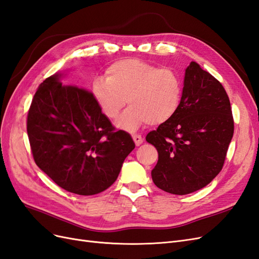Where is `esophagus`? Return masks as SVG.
Wrapping results in <instances>:
<instances>
[{"instance_id":"1","label":"esophagus","mask_w":259,"mask_h":259,"mask_svg":"<svg viewBox=\"0 0 259 259\" xmlns=\"http://www.w3.org/2000/svg\"><path fill=\"white\" fill-rule=\"evenodd\" d=\"M132 137H133V140H134V143H135L136 146H140L144 143V138L142 137V135L134 134V135H132Z\"/></svg>"}]
</instances>
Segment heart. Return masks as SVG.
Instances as JSON below:
<instances>
[{"label":"heart","mask_w":259,"mask_h":259,"mask_svg":"<svg viewBox=\"0 0 259 259\" xmlns=\"http://www.w3.org/2000/svg\"><path fill=\"white\" fill-rule=\"evenodd\" d=\"M106 75L94 80L92 94L109 119H114L126 101L131 103L115 121L119 128L135 131L147 122L165 123L176 114L182 103L183 82L171 69L127 58L109 66Z\"/></svg>","instance_id":"obj_1"}]
</instances>
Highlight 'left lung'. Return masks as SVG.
Segmentation results:
<instances>
[{"label": "left lung", "instance_id": "obj_1", "mask_svg": "<svg viewBox=\"0 0 259 259\" xmlns=\"http://www.w3.org/2000/svg\"><path fill=\"white\" fill-rule=\"evenodd\" d=\"M229 97L221 82L191 61L176 114L146 140L159 160L151 170L154 185L171 194L202 189L222 170L233 136Z\"/></svg>", "mask_w": 259, "mask_h": 259}]
</instances>
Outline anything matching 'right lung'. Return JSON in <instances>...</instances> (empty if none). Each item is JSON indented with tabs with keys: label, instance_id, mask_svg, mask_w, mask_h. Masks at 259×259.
Instances as JSON below:
<instances>
[{
	"label": "right lung",
	"instance_id": "right-lung-1",
	"mask_svg": "<svg viewBox=\"0 0 259 259\" xmlns=\"http://www.w3.org/2000/svg\"><path fill=\"white\" fill-rule=\"evenodd\" d=\"M57 72L40 84L27 132L36 165L62 189L93 195L110 187L135 148L128 133L114 131L93 94L66 85Z\"/></svg>",
	"mask_w": 259,
	"mask_h": 259
}]
</instances>
